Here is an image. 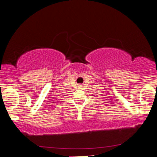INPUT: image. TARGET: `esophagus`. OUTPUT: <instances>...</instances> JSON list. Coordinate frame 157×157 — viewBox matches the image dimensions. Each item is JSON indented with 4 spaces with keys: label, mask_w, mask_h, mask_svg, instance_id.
<instances>
[{
    "label": "esophagus",
    "mask_w": 157,
    "mask_h": 157,
    "mask_svg": "<svg viewBox=\"0 0 157 157\" xmlns=\"http://www.w3.org/2000/svg\"><path fill=\"white\" fill-rule=\"evenodd\" d=\"M78 86H79L78 87H80V88H81V87H82V86H82V85H81V84H80V85H78Z\"/></svg>",
    "instance_id": "obj_1"
}]
</instances>
